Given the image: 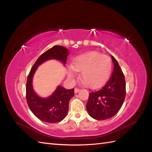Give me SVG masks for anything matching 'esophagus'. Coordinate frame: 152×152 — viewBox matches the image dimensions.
Masks as SVG:
<instances>
[{
    "label": "esophagus",
    "mask_w": 152,
    "mask_h": 152,
    "mask_svg": "<svg viewBox=\"0 0 152 152\" xmlns=\"http://www.w3.org/2000/svg\"><path fill=\"white\" fill-rule=\"evenodd\" d=\"M80 89L79 88H76L75 89H74V93H78V92H79L80 91Z\"/></svg>",
    "instance_id": "esophagus-1"
}]
</instances>
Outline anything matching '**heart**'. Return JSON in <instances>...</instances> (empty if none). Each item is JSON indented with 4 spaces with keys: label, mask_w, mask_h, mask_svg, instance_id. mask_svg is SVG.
<instances>
[{
    "label": "heart",
    "mask_w": 152,
    "mask_h": 152,
    "mask_svg": "<svg viewBox=\"0 0 152 152\" xmlns=\"http://www.w3.org/2000/svg\"><path fill=\"white\" fill-rule=\"evenodd\" d=\"M68 76L73 79L76 72H81V79L90 88L104 85L110 75L112 64L110 57L96 51H89L74 58Z\"/></svg>",
    "instance_id": "1"
}]
</instances>
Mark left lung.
<instances>
[{"label": "left lung", "instance_id": "1", "mask_svg": "<svg viewBox=\"0 0 152 152\" xmlns=\"http://www.w3.org/2000/svg\"><path fill=\"white\" fill-rule=\"evenodd\" d=\"M114 70L104 86L89 93L86 108L90 116L97 120L112 118L120 110L126 95L124 74L118 61L112 56Z\"/></svg>", "mask_w": 152, "mask_h": 152}]
</instances>
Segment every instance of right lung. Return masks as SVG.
<instances>
[{"mask_svg":"<svg viewBox=\"0 0 152 152\" xmlns=\"http://www.w3.org/2000/svg\"><path fill=\"white\" fill-rule=\"evenodd\" d=\"M68 50L61 46H55L45 51L38 58L31 68L26 83V99L28 107L34 115L40 120L48 123H57L66 117L69 103L74 95V89H66L58 86L56 91L47 99L38 96L33 89L32 80L38 66L44 61L51 59L59 60L65 64Z\"/></svg>","mask_w":152,"mask_h":152,"instance_id":"right-lung-1","label":"right lung"}]
</instances>
